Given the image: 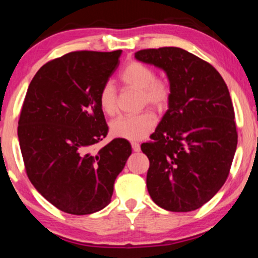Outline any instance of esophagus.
I'll return each instance as SVG.
<instances>
[{
  "instance_id": "1",
  "label": "esophagus",
  "mask_w": 258,
  "mask_h": 258,
  "mask_svg": "<svg viewBox=\"0 0 258 258\" xmlns=\"http://www.w3.org/2000/svg\"><path fill=\"white\" fill-rule=\"evenodd\" d=\"M132 148H133V150L135 151V153H139V151L141 150V146L139 143H136V142H133L132 143Z\"/></svg>"
}]
</instances>
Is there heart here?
<instances>
[{
  "label": "heart",
  "mask_w": 258,
  "mask_h": 258,
  "mask_svg": "<svg viewBox=\"0 0 258 258\" xmlns=\"http://www.w3.org/2000/svg\"><path fill=\"white\" fill-rule=\"evenodd\" d=\"M151 67L133 61L123 69L121 81L125 87L140 90L141 105H149L162 111L170 98V86L163 79H156ZM98 103L105 115H114L117 109V94L114 84L107 82L101 88ZM156 125V119L149 111L139 115L121 116L110 123V133L114 137L128 141H140L147 137Z\"/></svg>",
  "instance_id": "b5f03b06"
}]
</instances>
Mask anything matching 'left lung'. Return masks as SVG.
Returning <instances> with one entry per match:
<instances>
[{"instance_id":"left-lung-1","label":"left lung","mask_w":258,"mask_h":258,"mask_svg":"<svg viewBox=\"0 0 258 258\" xmlns=\"http://www.w3.org/2000/svg\"><path fill=\"white\" fill-rule=\"evenodd\" d=\"M135 58L167 74L168 110L151 142L147 188L158 207L175 213L199 209L216 195L229 175L237 147L235 112L220 73L176 47L144 49Z\"/></svg>"}]
</instances>
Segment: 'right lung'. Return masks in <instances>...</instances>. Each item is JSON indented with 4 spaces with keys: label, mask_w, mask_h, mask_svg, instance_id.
<instances>
[{
    "label": "right lung",
    "mask_w": 258,
    "mask_h": 258,
    "mask_svg": "<svg viewBox=\"0 0 258 258\" xmlns=\"http://www.w3.org/2000/svg\"><path fill=\"white\" fill-rule=\"evenodd\" d=\"M121 54L69 52L41 67L28 88L17 128L27 175L64 213L88 215L107 207L132 155L123 139L93 150L108 134L98 95Z\"/></svg>",
    "instance_id": "right-lung-1"
}]
</instances>
